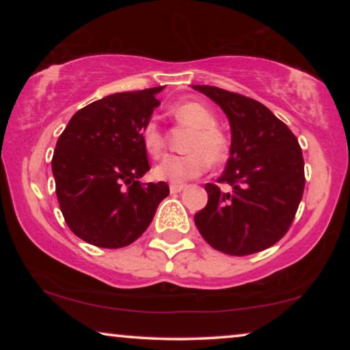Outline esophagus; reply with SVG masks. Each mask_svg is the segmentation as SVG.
<instances>
[{
    "label": "esophagus",
    "instance_id": "1",
    "mask_svg": "<svg viewBox=\"0 0 350 350\" xmlns=\"http://www.w3.org/2000/svg\"><path fill=\"white\" fill-rule=\"evenodd\" d=\"M186 188L185 185H170V193L172 194H176V193H181Z\"/></svg>",
    "mask_w": 350,
    "mask_h": 350
}]
</instances>
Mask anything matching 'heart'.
<instances>
[{
  "instance_id": "1",
  "label": "heart",
  "mask_w": 350,
  "mask_h": 350,
  "mask_svg": "<svg viewBox=\"0 0 350 350\" xmlns=\"http://www.w3.org/2000/svg\"><path fill=\"white\" fill-rule=\"evenodd\" d=\"M172 118L181 126L191 129L185 143L183 156H165L154 167L156 180L180 185L202 175L208 162L218 164L228 156V140L217 129V118L205 105L199 102H181L170 108ZM142 142L151 156L157 157L164 150V135L154 121H150L142 131Z\"/></svg>"
}]
</instances>
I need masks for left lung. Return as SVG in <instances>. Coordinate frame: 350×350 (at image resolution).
<instances>
[{
	"instance_id": "left-lung-1",
	"label": "left lung",
	"mask_w": 350,
	"mask_h": 350,
	"mask_svg": "<svg viewBox=\"0 0 350 350\" xmlns=\"http://www.w3.org/2000/svg\"><path fill=\"white\" fill-rule=\"evenodd\" d=\"M228 116L231 148L218 183H207L208 202L196 213L199 232L215 250L245 256L266 250L288 231L304 191L303 151L293 132L269 108L241 94L193 85Z\"/></svg>"
}]
</instances>
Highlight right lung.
<instances>
[{
    "instance_id": "add662e5",
    "label": "right lung",
    "mask_w": 350,
    "mask_h": 350,
    "mask_svg": "<svg viewBox=\"0 0 350 350\" xmlns=\"http://www.w3.org/2000/svg\"><path fill=\"white\" fill-rule=\"evenodd\" d=\"M164 85L111 94L81 108L62 132L52 157L55 194L68 228L100 248L137 241L169 196L164 181L142 183L150 170L143 127L161 105Z\"/></svg>"
}]
</instances>
